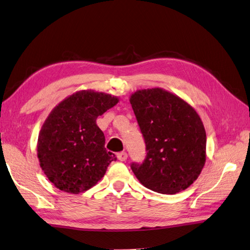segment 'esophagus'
Instances as JSON below:
<instances>
[{
    "label": "esophagus",
    "mask_w": 250,
    "mask_h": 250,
    "mask_svg": "<svg viewBox=\"0 0 250 250\" xmlns=\"http://www.w3.org/2000/svg\"><path fill=\"white\" fill-rule=\"evenodd\" d=\"M117 158H118V160H119V161H121V162H125V161L127 159V153H126V152H125V151H123V152H119V153L117 154Z\"/></svg>",
    "instance_id": "1"
}]
</instances>
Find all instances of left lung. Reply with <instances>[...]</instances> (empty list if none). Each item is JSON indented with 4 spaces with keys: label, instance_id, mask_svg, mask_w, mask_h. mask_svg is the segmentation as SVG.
Listing matches in <instances>:
<instances>
[{
    "label": "left lung",
    "instance_id": "obj_1",
    "mask_svg": "<svg viewBox=\"0 0 250 250\" xmlns=\"http://www.w3.org/2000/svg\"><path fill=\"white\" fill-rule=\"evenodd\" d=\"M130 103L146 144V159L131 164L144 187L173 195L187 189L206 163L207 135L195 109L162 88L134 92Z\"/></svg>",
    "mask_w": 250,
    "mask_h": 250
}]
</instances>
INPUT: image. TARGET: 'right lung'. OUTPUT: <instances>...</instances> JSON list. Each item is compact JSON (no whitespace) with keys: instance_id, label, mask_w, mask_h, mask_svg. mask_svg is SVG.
Wrapping results in <instances>:
<instances>
[{"instance_id":"add662e5","label":"right lung","mask_w":250,"mask_h":250,"mask_svg":"<svg viewBox=\"0 0 250 250\" xmlns=\"http://www.w3.org/2000/svg\"><path fill=\"white\" fill-rule=\"evenodd\" d=\"M118 101L104 92L81 90L50 113L39 132L37 155L44 175L57 188L83 193L117 160L104 147L105 137L96 120Z\"/></svg>"}]
</instances>
